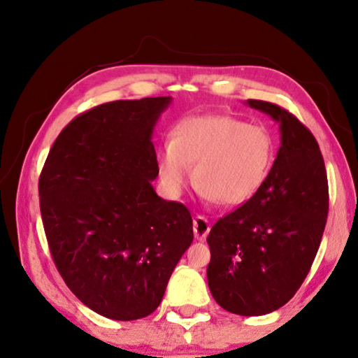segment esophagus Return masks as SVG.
Returning a JSON list of instances; mask_svg holds the SVG:
<instances>
[{"instance_id": "obj_1", "label": "esophagus", "mask_w": 358, "mask_h": 358, "mask_svg": "<svg viewBox=\"0 0 358 358\" xmlns=\"http://www.w3.org/2000/svg\"><path fill=\"white\" fill-rule=\"evenodd\" d=\"M192 227H194V235H196L197 240L203 241L205 238H207V235L210 232V222H208L207 217L196 216V217H194Z\"/></svg>"}]
</instances>
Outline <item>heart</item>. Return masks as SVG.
I'll list each match as a JSON object with an SVG mask.
<instances>
[{
    "label": "heart",
    "instance_id": "b5f03b06",
    "mask_svg": "<svg viewBox=\"0 0 358 358\" xmlns=\"http://www.w3.org/2000/svg\"><path fill=\"white\" fill-rule=\"evenodd\" d=\"M273 137L229 115L181 121L156 157L157 177L171 197L194 183L207 202L240 207L256 196L273 164Z\"/></svg>",
    "mask_w": 358,
    "mask_h": 358
}]
</instances>
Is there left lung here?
<instances>
[{
  "label": "left lung",
  "instance_id": "left-lung-1",
  "mask_svg": "<svg viewBox=\"0 0 358 358\" xmlns=\"http://www.w3.org/2000/svg\"><path fill=\"white\" fill-rule=\"evenodd\" d=\"M280 124L281 147L264 186L208 234V287L217 305L262 316L286 305L305 281L329 215V183L317 141L292 113L248 99Z\"/></svg>",
  "mask_w": 358,
  "mask_h": 358
}]
</instances>
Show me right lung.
<instances>
[{
	"mask_svg": "<svg viewBox=\"0 0 358 358\" xmlns=\"http://www.w3.org/2000/svg\"><path fill=\"white\" fill-rule=\"evenodd\" d=\"M171 96L113 101L78 115L53 143L39 178L52 257L83 305L113 320L153 313L191 246L183 203L157 196L151 142Z\"/></svg>",
	"mask_w": 358,
	"mask_h": 358,
	"instance_id": "add662e5",
	"label": "right lung"
}]
</instances>
